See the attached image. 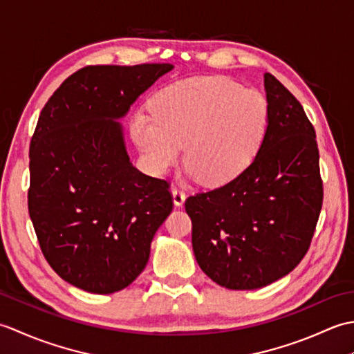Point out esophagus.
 Wrapping results in <instances>:
<instances>
[{"instance_id":"1","label":"esophagus","mask_w":354,"mask_h":354,"mask_svg":"<svg viewBox=\"0 0 354 354\" xmlns=\"http://www.w3.org/2000/svg\"><path fill=\"white\" fill-rule=\"evenodd\" d=\"M171 196H173V204L176 207H183L184 202H185V193H183L181 190H178L176 187H173L171 189Z\"/></svg>"}]
</instances>
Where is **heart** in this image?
<instances>
[{
  "instance_id": "1",
  "label": "heart",
  "mask_w": 354,
  "mask_h": 354,
  "mask_svg": "<svg viewBox=\"0 0 354 354\" xmlns=\"http://www.w3.org/2000/svg\"><path fill=\"white\" fill-rule=\"evenodd\" d=\"M146 111L133 112L129 132L149 170L164 175L181 160L207 187L231 183L250 167L266 138V97L221 76L192 77L162 88Z\"/></svg>"
}]
</instances>
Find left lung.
Listing matches in <instances>:
<instances>
[{"instance_id":"left-lung-1","label":"left lung","mask_w":354,"mask_h":354,"mask_svg":"<svg viewBox=\"0 0 354 354\" xmlns=\"http://www.w3.org/2000/svg\"><path fill=\"white\" fill-rule=\"evenodd\" d=\"M270 120L250 167L185 201L201 269L232 290H252L292 272L309 250L322 205L317 135L299 102L265 74Z\"/></svg>"}]
</instances>
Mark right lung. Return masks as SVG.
<instances>
[{
	"label": "right lung",
	"instance_id": "1",
	"mask_svg": "<svg viewBox=\"0 0 354 354\" xmlns=\"http://www.w3.org/2000/svg\"><path fill=\"white\" fill-rule=\"evenodd\" d=\"M171 64L86 66L45 103L30 145L28 213L44 257L91 293L127 288L171 213L169 184L131 162L120 120Z\"/></svg>",
	"mask_w": 354,
	"mask_h": 354
}]
</instances>
